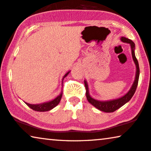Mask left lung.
<instances>
[{"instance_id":"left-lung-1","label":"left lung","mask_w":151,"mask_h":151,"mask_svg":"<svg viewBox=\"0 0 151 151\" xmlns=\"http://www.w3.org/2000/svg\"><path fill=\"white\" fill-rule=\"evenodd\" d=\"M121 41L125 43H128L131 45V54H132V57L134 63L136 66V75H135V81L133 82V83L131 86L130 90L126 94L124 95L122 97L119 98L117 99L111 100V101H98L94 99H93L92 97L90 96V93H89V88L88 83H87L86 81H84L85 87H86V97L89 103L92 104L93 106H94L95 107L97 108L98 109L101 110L102 111L107 112V113H111V112L115 111L116 110H117L119 108L122 107L126 104L127 102L130 101L131 98L133 97V94H135V90H136L137 84H138V80H139V63L137 61V59H136V57L135 55V44L132 40L128 39L124 37H122L120 38Z\"/></svg>"}]
</instances>
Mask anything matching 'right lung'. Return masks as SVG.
I'll list each match as a JSON object with an SVG mask.
<instances>
[{"label": "right lung", "instance_id": "right-lung-1", "mask_svg": "<svg viewBox=\"0 0 151 151\" xmlns=\"http://www.w3.org/2000/svg\"><path fill=\"white\" fill-rule=\"evenodd\" d=\"M69 73H70V71L68 72V73L65 74L64 76H63V78L62 79V83H63V78H64L68 75ZM61 97H62V92H61L58 96L55 98L54 100H52V101H49V102H46V103L37 104V105H32V104H29L27 103H26V105H28L29 107L31 108V109L34 110V111H49V110H50V109H53L54 107H55L57 105H58V104L59 103V102H60V101H61Z\"/></svg>", "mask_w": 151, "mask_h": 151}]
</instances>
